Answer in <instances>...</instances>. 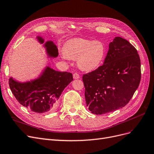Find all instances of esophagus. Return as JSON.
<instances>
[{"label":"esophagus","mask_w":154,"mask_h":154,"mask_svg":"<svg viewBox=\"0 0 154 154\" xmlns=\"http://www.w3.org/2000/svg\"><path fill=\"white\" fill-rule=\"evenodd\" d=\"M73 77L74 79H77L80 78V76H79V73H74L73 74Z\"/></svg>","instance_id":"1"}]
</instances>
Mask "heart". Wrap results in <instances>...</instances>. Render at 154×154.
I'll use <instances>...</instances> for the list:
<instances>
[{"label":"heart","mask_w":154,"mask_h":154,"mask_svg":"<svg viewBox=\"0 0 154 154\" xmlns=\"http://www.w3.org/2000/svg\"><path fill=\"white\" fill-rule=\"evenodd\" d=\"M106 53V48L103 42L77 38L65 44L63 56L65 59H77L79 67L82 70L89 72L101 65Z\"/></svg>","instance_id":"1"}]
</instances>
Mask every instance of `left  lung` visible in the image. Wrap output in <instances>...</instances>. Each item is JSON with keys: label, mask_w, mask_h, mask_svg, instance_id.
<instances>
[{"label": "left lung", "mask_w": 154, "mask_h": 154, "mask_svg": "<svg viewBox=\"0 0 154 154\" xmlns=\"http://www.w3.org/2000/svg\"><path fill=\"white\" fill-rule=\"evenodd\" d=\"M140 80L141 62L137 50L127 40L116 37L109 44L103 65L82 76L89 110L102 115L126 106Z\"/></svg>", "instance_id": "1"}]
</instances>
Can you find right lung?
<instances>
[{
	"label": "right lung",
	"instance_id": "add662e5",
	"mask_svg": "<svg viewBox=\"0 0 154 154\" xmlns=\"http://www.w3.org/2000/svg\"><path fill=\"white\" fill-rule=\"evenodd\" d=\"M38 42L44 39L37 37ZM51 58L58 56V50L53 41L44 45ZM73 81L72 73L56 71L47 66L37 79L26 82H20L12 77L9 80L10 89L19 103L31 111L43 113L54 110L63 91Z\"/></svg>",
	"mask_w": 154,
	"mask_h": 154
}]
</instances>
